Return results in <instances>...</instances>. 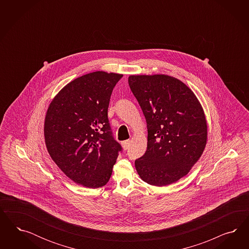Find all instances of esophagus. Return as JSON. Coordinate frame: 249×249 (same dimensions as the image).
Instances as JSON below:
<instances>
[{
	"label": "esophagus",
	"mask_w": 249,
	"mask_h": 249,
	"mask_svg": "<svg viewBox=\"0 0 249 249\" xmlns=\"http://www.w3.org/2000/svg\"><path fill=\"white\" fill-rule=\"evenodd\" d=\"M121 145H122V148L124 149V150H128V147H129V145H130V141H124V142H121Z\"/></svg>",
	"instance_id": "obj_1"
}]
</instances>
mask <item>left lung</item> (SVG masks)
<instances>
[{
	"label": "left lung",
	"mask_w": 249,
	"mask_h": 249,
	"mask_svg": "<svg viewBox=\"0 0 249 249\" xmlns=\"http://www.w3.org/2000/svg\"><path fill=\"white\" fill-rule=\"evenodd\" d=\"M128 85L143 112L147 151L135 160L145 182L165 186L179 181L202 156L207 122L195 93L171 75H130Z\"/></svg>",
	"instance_id": "1"
}]
</instances>
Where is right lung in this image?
Wrapping results in <instances>:
<instances>
[{
	"label": "right lung",
	"mask_w": 249,
	"mask_h": 249,
	"mask_svg": "<svg viewBox=\"0 0 249 249\" xmlns=\"http://www.w3.org/2000/svg\"><path fill=\"white\" fill-rule=\"evenodd\" d=\"M121 74L96 71L69 82L45 114L47 151L70 180L88 188L109 180L121 146L111 135L107 107Z\"/></svg>",
	"instance_id": "right-lung-1"
}]
</instances>
